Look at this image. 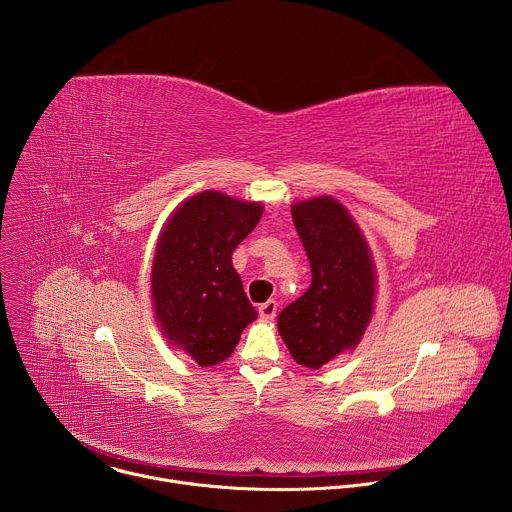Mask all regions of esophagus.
Here are the masks:
<instances>
[{
	"label": "esophagus",
	"instance_id": "34e87169",
	"mask_svg": "<svg viewBox=\"0 0 512 512\" xmlns=\"http://www.w3.org/2000/svg\"><path fill=\"white\" fill-rule=\"evenodd\" d=\"M275 314H277V302H275V300H269V302H265V304L259 306V316H261L263 320H273Z\"/></svg>",
	"mask_w": 512,
	"mask_h": 512
}]
</instances>
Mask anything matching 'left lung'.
<instances>
[{
	"label": "left lung",
	"mask_w": 512,
	"mask_h": 512,
	"mask_svg": "<svg viewBox=\"0 0 512 512\" xmlns=\"http://www.w3.org/2000/svg\"><path fill=\"white\" fill-rule=\"evenodd\" d=\"M310 259L306 294L279 312L277 330L298 364L320 369L362 340L375 312L377 269L352 214L332 196L291 204Z\"/></svg>",
	"instance_id": "left-lung-1"
}]
</instances>
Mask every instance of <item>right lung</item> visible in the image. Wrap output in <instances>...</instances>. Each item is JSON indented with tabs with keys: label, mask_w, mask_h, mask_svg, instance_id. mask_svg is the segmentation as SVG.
<instances>
[{
	"label": "right lung",
	"mask_w": 512,
	"mask_h": 512,
	"mask_svg": "<svg viewBox=\"0 0 512 512\" xmlns=\"http://www.w3.org/2000/svg\"><path fill=\"white\" fill-rule=\"evenodd\" d=\"M261 202L198 192L166 218L152 261V302L162 336L198 367L227 360L257 320L233 251L257 227Z\"/></svg>",
	"instance_id": "obj_1"
}]
</instances>
